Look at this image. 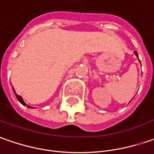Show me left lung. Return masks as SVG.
Instances as JSON below:
<instances>
[{
  "label": "left lung",
  "mask_w": 154,
  "mask_h": 154,
  "mask_svg": "<svg viewBox=\"0 0 154 154\" xmlns=\"http://www.w3.org/2000/svg\"><path fill=\"white\" fill-rule=\"evenodd\" d=\"M135 54H136V56H137V57H138V54H137V51H135ZM138 59H139V58H138ZM139 61H140V60H139Z\"/></svg>",
  "instance_id": "1"
}]
</instances>
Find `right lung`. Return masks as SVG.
Instances as JSON below:
<instances>
[{
  "instance_id": "obj_1",
  "label": "right lung",
  "mask_w": 154,
  "mask_h": 154,
  "mask_svg": "<svg viewBox=\"0 0 154 154\" xmlns=\"http://www.w3.org/2000/svg\"><path fill=\"white\" fill-rule=\"evenodd\" d=\"M12 90H13V92H14V94H15V96H16V97H17V101H18V102H19V103H21V104H23V106H26L27 104L25 103H24V101H23V97H22L21 96H19V95H17V94L16 93V91H15V90H14V88H13V87H12ZM27 107H28V108H32V107H30V106H29V105H27Z\"/></svg>"
}]
</instances>
